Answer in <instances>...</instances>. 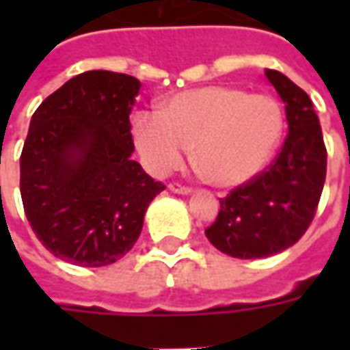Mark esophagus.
<instances>
[{
    "instance_id": "esophagus-1",
    "label": "esophagus",
    "mask_w": 350,
    "mask_h": 350,
    "mask_svg": "<svg viewBox=\"0 0 350 350\" xmlns=\"http://www.w3.org/2000/svg\"><path fill=\"white\" fill-rule=\"evenodd\" d=\"M168 189L172 191V193H178V195H189L191 187H187V185H182V183H178V182H172V183H168Z\"/></svg>"
}]
</instances>
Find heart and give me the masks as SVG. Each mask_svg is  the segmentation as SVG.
<instances>
[{
    "mask_svg": "<svg viewBox=\"0 0 350 350\" xmlns=\"http://www.w3.org/2000/svg\"><path fill=\"white\" fill-rule=\"evenodd\" d=\"M285 110L268 93L236 86H206L178 93L157 116L140 114L133 125L138 152L155 174L180 167L191 148L195 167L217 187L250 182L278 150Z\"/></svg>",
    "mask_w": 350,
    "mask_h": 350,
    "instance_id": "heart-1",
    "label": "heart"
}]
</instances>
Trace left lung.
<instances>
[{"instance_id":"obj_1","label":"left lung","mask_w":350,"mask_h":350,"mask_svg":"<svg viewBox=\"0 0 350 350\" xmlns=\"http://www.w3.org/2000/svg\"><path fill=\"white\" fill-rule=\"evenodd\" d=\"M285 103L288 135L262 172L219 198L206 238L234 258H264L288 250L315 217L326 180V146L313 103L283 72L266 69Z\"/></svg>"}]
</instances>
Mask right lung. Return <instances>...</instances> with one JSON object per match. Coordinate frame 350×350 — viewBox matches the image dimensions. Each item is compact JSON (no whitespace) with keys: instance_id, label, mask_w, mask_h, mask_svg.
Returning <instances> with one entry per match:
<instances>
[{"instance_id":"add662e5","label":"right lung","mask_w":350,"mask_h":350,"mask_svg":"<svg viewBox=\"0 0 350 350\" xmlns=\"http://www.w3.org/2000/svg\"><path fill=\"white\" fill-rule=\"evenodd\" d=\"M140 82L86 71L42 100L20 155V195L39 242L79 266L125 257L165 189L131 159L129 114Z\"/></svg>"}]
</instances>
